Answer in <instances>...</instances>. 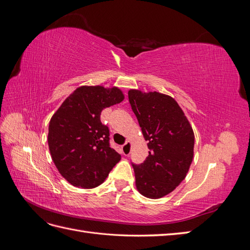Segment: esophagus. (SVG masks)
Instances as JSON below:
<instances>
[{"instance_id": "1", "label": "esophagus", "mask_w": 250, "mask_h": 250, "mask_svg": "<svg viewBox=\"0 0 250 250\" xmlns=\"http://www.w3.org/2000/svg\"><path fill=\"white\" fill-rule=\"evenodd\" d=\"M130 150H131V143L130 142L125 143L122 146V152L124 155H129Z\"/></svg>"}]
</instances>
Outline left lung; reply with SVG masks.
I'll return each instance as SVG.
<instances>
[{"instance_id": "left-lung-1", "label": "left lung", "mask_w": 250, "mask_h": 250, "mask_svg": "<svg viewBox=\"0 0 250 250\" xmlns=\"http://www.w3.org/2000/svg\"><path fill=\"white\" fill-rule=\"evenodd\" d=\"M128 99L150 150L144 163H132L135 186L147 198H162L187 176L194 155L193 129L170 96L130 89Z\"/></svg>"}]
</instances>
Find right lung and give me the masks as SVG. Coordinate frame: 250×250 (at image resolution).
Segmentation results:
<instances>
[{"instance_id": "right-lung-1", "label": "right lung", "mask_w": 250, "mask_h": 250, "mask_svg": "<svg viewBox=\"0 0 250 250\" xmlns=\"http://www.w3.org/2000/svg\"><path fill=\"white\" fill-rule=\"evenodd\" d=\"M123 99L118 87L80 86L51 118L50 153L59 173L71 185L96 188L120 162L121 155L110 147L109 129L100 116L104 108Z\"/></svg>"}]
</instances>
